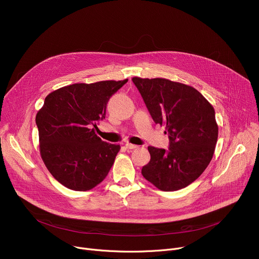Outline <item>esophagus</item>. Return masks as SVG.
Returning a JSON list of instances; mask_svg holds the SVG:
<instances>
[{"label":"esophagus","mask_w":259,"mask_h":259,"mask_svg":"<svg viewBox=\"0 0 259 259\" xmlns=\"http://www.w3.org/2000/svg\"><path fill=\"white\" fill-rule=\"evenodd\" d=\"M125 147H126V149H128V150H132V149L138 148L137 145H132V144H129V143H127V144L125 145Z\"/></svg>","instance_id":"1"}]
</instances>
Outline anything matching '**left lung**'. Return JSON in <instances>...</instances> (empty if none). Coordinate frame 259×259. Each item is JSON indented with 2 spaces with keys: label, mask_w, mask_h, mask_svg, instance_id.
<instances>
[{
  "label": "left lung",
  "mask_w": 259,
  "mask_h": 259,
  "mask_svg": "<svg viewBox=\"0 0 259 259\" xmlns=\"http://www.w3.org/2000/svg\"><path fill=\"white\" fill-rule=\"evenodd\" d=\"M155 124L166 126L170 148L148 147L151 159L144 178L161 191L196 181L213 157L219 126L213 106L192 86L167 78L132 77Z\"/></svg>",
  "instance_id": "left-lung-1"
}]
</instances>
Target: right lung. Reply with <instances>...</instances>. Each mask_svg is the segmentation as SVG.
<instances>
[{"mask_svg":"<svg viewBox=\"0 0 259 259\" xmlns=\"http://www.w3.org/2000/svg\"><path fill=\"white\" fill-rule=\"evenodd\" d=\"M128 79L76 83L49 93L35 116L39 153L51 175L74 191L102 183L119 151L118 144L95 134L107 103Z\"/></svg>","mask_w":259,"mask_h":259,"instance_id":"1","label":"right lung"}]
</instances>
